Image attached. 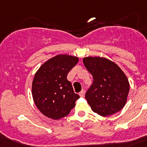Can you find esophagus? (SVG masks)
<instances>
[{
  "label": "esophagus",
  "instance_id": "1",
  "mask_svg": "<svg viewBox=\"0 0 147 147\" xmlns=\"http://www.w3.org/2000/svg\"><path fill=\"white\" fill-rule=\"evenodd\" d=\"M79 96H81V97H83V96H84V90H82L81 92L79 93Z\"/></svg>",
  "mask_w": 147,
  "mask_h": 147
}]
</instances>
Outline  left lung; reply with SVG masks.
Here are the masks:
<instances>
[{
	"mask_svg": "<svg viewBox=\"0 0 147 147\" xmlns=\"http://www.w3.org/2000/svg\"><path fill=\"white\" fill-rule=\"evenodd\" d=\"M83 63L94 78L85 94L92 110L101 116H109L122 109L130 88L123 71L105 57H84Z\"/></svg>",
	"mask_w": 147,
	"mask_h": 147,
	"instance_id": "obj_1",
	"label": "left lung"
}]
</instances>
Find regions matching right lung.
I'll return each instance as SVG.
<instances>
[{
	"mask_svg": "<svg viewBox=\"0 0 147 147\" xmlns=\"http://www.w3.org/2000/svg\"><path fill=\"white\" fill-rule=\"evenodd\" d=\"M78 62L77 57L59 54L45 62L36 71L32 82V97L45 116L62 119L76 106L80 96L74 92L67 75Z\"/></svg>",
	"mask_w": 147,
	"mask_h": 147,
	"instance_id": "obj_1",
	"label": "right lung"
}]
</instances>
